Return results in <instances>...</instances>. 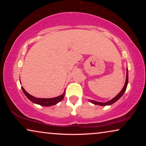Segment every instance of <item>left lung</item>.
I'll use <instances>...</instances> for the list:
<instances>
[{
    "mask_svg": "<svg viewBox=\"0 0 146 146\" xmlns=\"http://www.w3.org/2000/svg\"><path fill=\"white\" fill-rule=\"evenodd\" d=\"M126 80H125V85L124 86H123V89L121 90V91L119 92L118 94H117L115 98H113V99H111V100H110L109 102H105V103H103V102H96V101H94V100H91L90 102L96 105H100V106H107V105H111L113 104L114 102H115L117 100H119L120 98L122 96V95L124 94L125 90H126V88H127V83H128V72H127H127H126Z\"/></svg>",
    "mask_w": 146,
    "mask_h": 146,
    "instance_id": "left-lung-1",
    "label": "left lung"
}]
</instances>
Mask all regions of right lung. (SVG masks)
Returning <instances> with one entry per match:
<instances>
[{
    "mask_svg": "<svg viewBox=\"0 0 146 146\" xmlns=\"http://www.w3.org/2000/svg\"><path fill=\"white\" fill-rule=\"evenodd\" d=\"M21 88L24 94H25L26 96H27L30 100L32 101L34 103L37 104L42 106H50L56 104L58 103L59 102L62 100L64 97V93L63 94L59 96L58 97L53 98H37L34 97L31 94H29L28 92H27L23 88V86Z\"/></svg>",
    "mask_w": 146,
    "mask_h": 146,
    "instance_id": "1",
    "label": "right lung"
}]
</instances>
